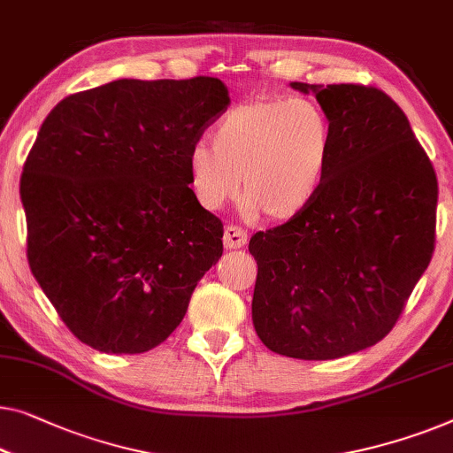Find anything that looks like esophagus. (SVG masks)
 <instances>
[{
  "instance_id": "obj_1",
  "label": "esophagus",
  "mask_w": 453,
  "mask_h": 453,
  "mask_svg": "<svg viewBox=\"0 0 453 453\" xmlns=\"http://www.w3.org/2000/svg\"><path fill=\"white\" fill-rule=\"evenodd\" d=\"M222 242H225L226 249H239L247 242V231L241 226H226L225 228V237H222Z\"/></svg>"
}]
</instances>
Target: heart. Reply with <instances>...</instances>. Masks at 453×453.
I'll return each instance as SVG.
<instances>
[{
    "mask_svg": "<svg viewBox=\"0 0 453 453\" xmlns=\"http://www.w3.org/2000/svg\"><path fill=\"white\" fill-rule=\"evenodd\" d=\"M333 127L308 97H272L233 108L219 122L214 141L194 142L188 169L206 208L237 198L251 212L281 222L311 208L329 175Z\"/></svg>",
    "mask_w": 453,
    "mask_h": 453,
    "instance_id": "1",
    "label": "heart"
}]
</instances>
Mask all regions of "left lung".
Instances as JSON below:
<instances>
[{
    "label": "left lung",
    "instance_id": "8db88e82",
    "mask_svg": "<svg viewBox=\"0 0 453 453\" xmlns=\"http://www.w3.org/2000/svg\"><path fill=\"white\" fill-rule=\"evenodd\" d=\"M333 127L311 208L255 233L253 325L267 349L337 359L382 341L435 249L437 178L398 104L365 85L290 83Z\"/></svg>",
    "mask_w": 453,
    "mask_h": 453
}]
</instances>
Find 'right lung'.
<instances>
[{"label":"right lung","mask_w":453,"mask_h":453,"mask_svg":"<svg viewBox=\"0 0 453 453\" xmlns=\"http://www.w3.org/2000/svg\"><path fill=\"white\" fill-rule=\"evenodd\" d=\"M216 77L118 80L65 97L24 163L28 264L58 317L104 353H142L186 317L222 255L188 153L225 112Z\"/></svg>","instance_id":"add662e5"}]
</instances>
